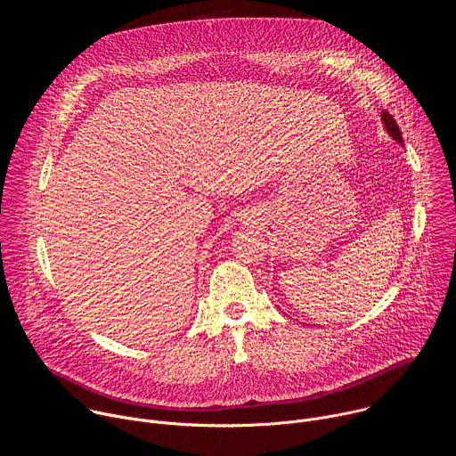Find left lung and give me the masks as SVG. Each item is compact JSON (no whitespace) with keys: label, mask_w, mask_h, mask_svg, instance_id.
<instances>
[{"label":"left lung","mask_w":456,"mask_h":456,"mask_svg":"<svg viewBox=\"0 0 456 456\" xmlns=\"http://www.w3.org/2000/svg\"><path fill=\"white\" fill-rule=\"evenodd\" d=\"M382 120H384V126H386V129H387V134L392 135L399 144H403V134H401V129H399L395 118L384 110V111H382Z\"/></svg>","instance_id":"1"}]
</instances>
